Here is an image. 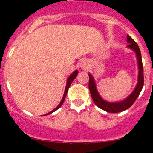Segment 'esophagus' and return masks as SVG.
Instances as JSON below:
<instances>
[{"label":"esophagus","instance_id":"34e87169","mask_svg":"<svg viewBox=\"0 0 153 153\" xmlns=\"http://www.w3.org/2000/svg\"><path fill=\"white\" fill-rule=\"evenodd\" d=\"M79 67H80V68L82 69V70H86V69H87L89 67V62H88V60H82V61H81L80 63H79Z\"/></svg>","mask_w":153,"mask_h":153}]
</instances>
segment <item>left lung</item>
Segmentation results:
<instances>
[{
  "mask_svg": "<svg viewBox=\"0 0 153 153\" xmlns=\"http://www.w3.org/2000/svg\"><path fill=\"white\" fill-rule=\"evenodd\" d=\"M126 41L129 44L127 45V47L136 53L138 63V70H139L137 84H136L134 90L130 93L129 97H127L126 99L121 101H119V102H109V101L105 100L99 94L98 90L97 89L95 79L92 76V74H89V78H90V79H89V89H90V94H91L93 102H95V104L99 108L103 109L108 113H120V112L124 111L126 109H129L132 104L134 103L136 98L139 97L143 87L144 76H143V67L140 47L129 35H127Z\"/></svg>",
  "mask_w": 153,
  "mask_h": 153,
  "instance_id": "left-lung-1",
  "label": "left lung"
}]
</instances>
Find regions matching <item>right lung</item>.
<instances>
[{
    "label": "right lung",
    "mask_w": 153,
    "mask_h": 153,
    "mask_svg": "<svg viewBox=\"0 0 153 153\" xmlns=\"http://www.w3.org/2000/svg\"><path fill=\"white\" fill-rule=\"evenodd\" d=\"M77 74H78V70H76L75 71H74V72L72 74H70V76H69L68 79H67V85H66V88H65L64 93H63V98H62L61 101H60V104H59V105H58V106H56V107L55 108V109H53L52 111H51V112H50V113H47V114L44 115V116H47V115L51 114V113H53V112H55V111H56V110H57V109H59V108H60V106H62V105H63V102H64L65 97H66V96H67V92H68L69 88H70V84L72 83V82L74 80V79H75V78L76 77V76H77Z\"/></svg>",
    "instance_id": "add662e5"
}]
</instances>
